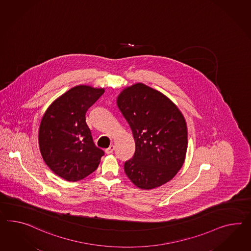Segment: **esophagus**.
<instances>
[{
    "mask_svg": "<svg viewBox=\"0 0 251 251\" xmlns=\"http://www.w3.org/2000/svg\"><path fill=\"white\" fill-rule=\"evenodd\" d=\"M114 150H115V147H114L113 145H111L109 148L105 149V153H106V154H112V153L114 152Z\"/></svg>",
    "mask_w": 251,
    "mask_h": 251,
    "instance_id": "obj_1",
    "label": "esophagus"
}]
</instances>
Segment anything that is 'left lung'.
Returning <instances> with one entry per match:
<instances>
[{
	"label": "left lung",
	"instance_id": "left-lung-1",
	"mask_svg": "<svg viewBox=\"0 0 251 251\" xmlns=\"http://www.w3.org/2000/svg\"><path fill=\"white\" fill-rule=\"evenodd\" d=\"M117 106L135 139V154L124 166L129 179L142 189L166 184L186 157L187 129L182 113L162 93L140 83L123 91Z\"/></svg>",
	"mask_w": 251,
	"mask_h": 251
}]
</instances>
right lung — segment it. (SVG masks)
Segmentation results:
<instances>
[{"instance_id": "1", "label": "right lung", "mask_w": 251, "mask_h": 251, "mask_svg": "<svg viewBox=\"0 0 251 251\" xmlns=\"http://www.w3.org/2000/svg\"><path fill=\"white\" fill-rule=\"evenodd\" d=\"M104 89L78 85L57 98L46 110L39 129V146L45 164L67 181L93 173L104 154L95 145L85 122L87 110Z\"/></svg>"}]
</instances>
